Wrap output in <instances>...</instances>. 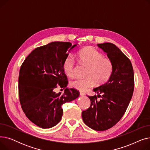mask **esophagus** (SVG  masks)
Instances as JSON below:
<instances>
[{
	"mask_svg": "<svg viewBox=\"0 0 150 150\" xmlns=\"http://www.w3.org/2000/svg\"><path fill=\"white\" fill-rule=\"evenodd\" d=\"M80 96H84V93L83 92H82V91H80Z\"/></svg>",
	"mask_w": 150,
	"mask_h": 150,
	"instance_id": "34e87169",
	"label": "esophagus"
}]
</instances>
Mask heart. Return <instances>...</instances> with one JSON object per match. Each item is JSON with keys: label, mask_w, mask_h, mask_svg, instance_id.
I'll return each mask as SVG.
<instances>
[{"label": "heart", "mask_w": 150, "mask_h": 150, "mask_svg": "<svg viewBox=\"0 0 150 150\" xmlns=\"http://www.w3.org/2000/svg\"><path fill=\"white\" fill-rule=\"evenodd\" d=\"M81 64L88 66L85 78H76L70 81L71 87L80 91H84L93 86L96 83L101 84L106 83L111 76L114 66L109 59L104 58L103 54L93 47L81 50L78 54ZM63 70L69 76L75 75V60L72 54L66 58L62 65Z\"/></svg>", "instance_id": "b5f03b06"}]
</instances>
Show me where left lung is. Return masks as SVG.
<instances>
[{
    "mask_svg": "<svg viewBox=\"0 0 150 150\" xmlns=\"http://www.w3.org/2000/svg\"><path fill=\"white\" fill-rule=\"evenodd\" d=\"M97 46L112 61L113 72L106 83L93 89L97 96H88L91 106L83 111L82 118L89 128L100 131L112 128L122 119L132 96L134 78L131 62L117 46L108 42Z\"/></svg>",
    "mask_w": 150,
    "mask_h": 150,
    "instance_id": "8db88e82",
    "label": "left lung"
}]
</instances>
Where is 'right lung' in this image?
I'll use <instances>...</instances> for the list:
<instances>
[{
  "instance_id": "add662e5",
  "label": "right lung",
  "mask_w": 150,
  "mask_h": 150,
  "mask_svg": "<svg viewBox=\"0 0 150 150\" xmlns=\"http://www.w3.org/2000/svg\"><path fill=\"white\" fill-rule=\"evenodd\" d=\"M76 45L52 42L39 47L28 54L19 70V97L28 119L39 127L50 128L61 120V106L79 97L74 88H67L68 80L62 65L69 51ZM58 86L65 92L57 94Z\"/></svg>"
}]
</instances>
